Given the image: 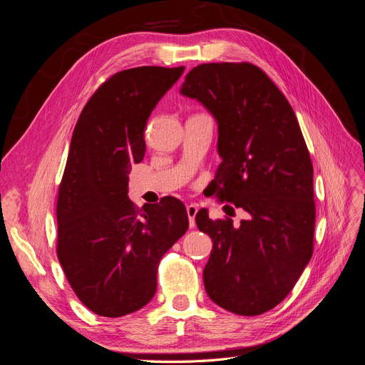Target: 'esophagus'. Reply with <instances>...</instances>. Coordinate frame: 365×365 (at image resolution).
Segmentation results:
<instances>
[{
  "mask_svg": "<svg viewBox=\"0 0 365 365\" xmlns=\"http://www.w3.org/2000/svg\"><path fill=\"white\" fill-rule=\"evenodd\" d=\"M187 216H189V225L190 228L195 227V217H196V213H197V207L195 204H189L187 205Z\"/></svg>",
  "mask_w": 365,
  "mask_h": 365,
  "instance_id": "1",
  "label": "esophagus"
}]
</instances>
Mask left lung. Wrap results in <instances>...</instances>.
Listing matches in <instances>:
<instances>
[{
    "label": "left lung",
    "mask_w": 365,
    "mask_h": 365,
    "mask_svg": "<svg viewBox=\"0 0 365 365\" xmlns=\"http://www.w3.org/2000/svg\"><path fill=\"white\" fill-rule=\"evenodd\" d=\"M181 93L217 120L222 163L213 195L247 213L239 225L196 215L213 240L205 291L225 311L260 315L284 300L314 252V165L300 125L277 85L250 62L197 65Z\"/></svg>",
    "instance_id": "1"
}]
</instances>
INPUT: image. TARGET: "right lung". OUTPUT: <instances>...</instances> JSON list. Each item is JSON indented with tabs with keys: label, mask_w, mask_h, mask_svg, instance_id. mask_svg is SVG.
I'll list each match as a JSON object with an SVG mask.
<instances>
[{
	"label": "right lung",
	"mask_w": 365,
	"mask_h": 365,
	"mask_svg": "<svg viewBox=\"0 0 365 365\" xmlns=\"http://www.w3.org/2000/svg\"><path fill=\"white\" fill-rule=\"evenodd\" d=\"M182 71L137 67L113 74L74 126L58 193L56 254L77 298L101 317L148 304L160 260L189 228L176 197L143 210L128 200L130 168L145 157L148 118Z\"/></svg>",
	"instance_id": "1"
}]
</instances>
